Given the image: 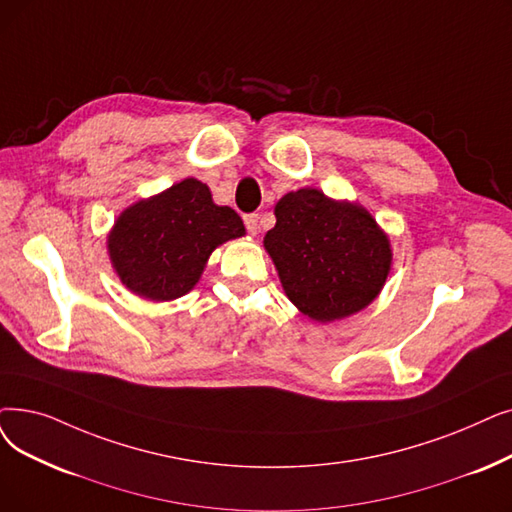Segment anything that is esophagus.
<instances>
[{"mask_svg":"<svg viewBox=\"0 0 512 512\" xmlns=\"http://www.w3.org/2000/svg\"><path fill=\"white\" fill-rule=\"evenodd\" d=\"M242 219H244V226H247V230L251 234H257V230H259V215L257 213H247Z\"/></svg>","mask_w":512,"mask_h":512,"instance_id":"obj_1","label":"esophagus"}]
</instances>
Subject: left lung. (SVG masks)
Segmentation results:
<instances>
[{"label":"left lung","mask_w":512,"mask_h":512,"mask_svg":"<svg viewBox=\"0 0 512 512\" xmlns=\"http://www.w3.org/2000/svg\"><path fill=\"white\" fill-rule=\"evenodd\" d=\"M265 234L286 297L318 322L366 307L387 280L391 249L366 209L330 201L320 190L288 192Z\"/></svg>","instance_id":"8db88e82"}]
</instances>
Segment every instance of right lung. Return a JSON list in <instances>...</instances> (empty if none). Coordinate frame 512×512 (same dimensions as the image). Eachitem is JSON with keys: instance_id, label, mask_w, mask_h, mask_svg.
Returning a JSON list of instances; mask_svg holds the SVG:
<instances>
[{"instance_id": "add662e5", "label": "right lung", "mask_w": 512, "mask_h": 512, "mask_svg": "<svg viewBox=\"0 0 512 512\" xmlns=\"http://www.w3.org/2000/svg\"><path fill=\"white\" fill-rule=\"evenodd\" d=\"M242 234L238 213L217 207L207 184L188 177L123 211L108 236V253L129 291L171 301L198 282L215 247Z\"/></svg>"}]
</instances>
